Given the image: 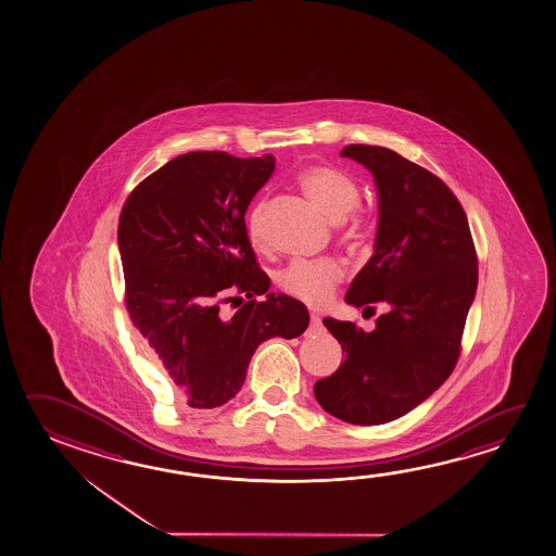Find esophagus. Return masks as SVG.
Returning a JSON list of instances; mask_svg holds the SVG:
<instances>
[{
  "label": "esophagus",
  "instance_id": "1",
  "mask_svg": "<svg viewBox=\"0 0 556 556\" xmlns=\"http://www.w3.org/2000/svg\"><path fill=\"white\" fill-rule=\"evenodd\" d=\"M320 329H323V323H320L319 315H311V323H309V332L313 334V332H320Z\"/></svg>",
  "mask_w": 556,
  "mask_h": 556
}]
</instances>
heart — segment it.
Masks as SVG:
<instances>
[{
  "label": "heart",
  "mask_w": 556,
  "mask_h": 556,
  "mask_svg": "<svg viewBox=\"0 0 556 556\" xmlns=\"http://www.w3.org/2000/svg\"><path fill=\"white\" fill-rule=\"evenodd\" d=\"M298 185L311 204L330 222H340L346 231V239L359 245L374 233V219L359 210L358 185L346 173L315 165L298 175ZM264 222L266 202L256 200L247 216V233L254 247L264 245ZM342 280V268L334 261H295L278 273V288L286 295L309 307H325Z\"/></svg>",
  "instance_id": "obj_1"
}]
</instances>
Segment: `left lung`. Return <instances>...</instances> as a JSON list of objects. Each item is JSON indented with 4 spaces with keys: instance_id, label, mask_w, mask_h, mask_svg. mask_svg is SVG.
Masks as SVG:
<instances>
[{
    "instance_id": "obj_1",
    "label": "left lung",
    "mask_w": 556,
    "mask_h": 556,
    "mask_svg": "<svg viewBox=\"0 0 556 556\" xmlns=\"http://www.w3.org/2000/svg\"><path fill=\"white\" fill-rule=\"evenodd\" d=\"M340 155L369 169L379 197L374 254L346 303L389 311L371 332L323 319L344 362L313 391L329 415L374 426L410 413L452 376L477 293V251L465 210L440 177L379 146L352 143Z\"/></svg>"
}]
</instances>
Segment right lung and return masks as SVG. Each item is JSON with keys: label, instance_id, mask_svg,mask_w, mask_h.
I'll return each instance as SVG.
<instances>
[{"label": "right lung", "instance_id": "1", "mask_svg": "<svg viewBox=\"0 0 556 556\" xmlns=\"http://www.w3.org/2000/svg\"><path fill=\"white\" fill-rule=\"evenodd\" d=\"M274 170L273 155L185 153L130 192L118 219L126 309L190 408L226 405L245 383L254 350L295 339L309 325L302 302L267 293L245 212ZM233 292L250 300L237 315L218 309Z\"/></svg>", "mask_w": 556, "mask_h": 556}]
</instances>
